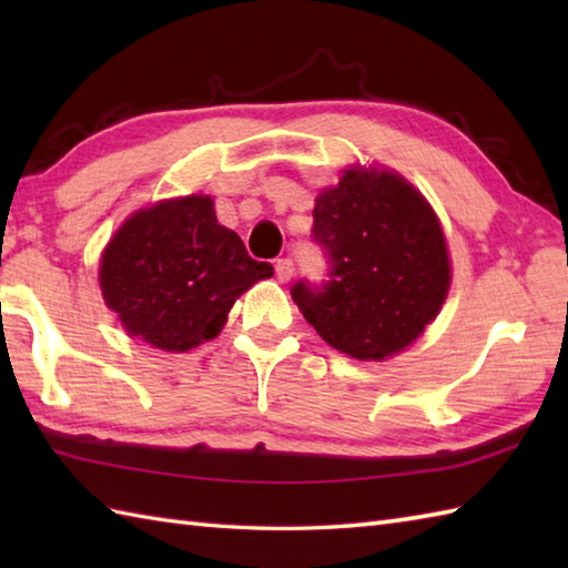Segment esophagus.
Masks as SVG:
<instances>
[{"label":"esophagus","mask_w":568,"mask_h":568,"mask_svg":"<svg viewBox=\"0 0 568 568\" xmlns=\"http://www.w3.org/2000/svg\"><path fill=\"white\" fill-rule=\"evenodd\" d=\"M295 273V263L291 258H277L275 261V275L281 283H287Z\"/></svg>","instance_id":"1"}]
</instances>
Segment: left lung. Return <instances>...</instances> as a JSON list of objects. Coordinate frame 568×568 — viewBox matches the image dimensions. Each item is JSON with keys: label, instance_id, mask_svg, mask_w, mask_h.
<instances>
[{"label": "left lung", "instance_id": "1", "mask_svg": "<svg viewBox=\"0 0 568 568\" xmlns=\"http://www.w3.org/2000/svg\"><path fill=\"white\" fill-rule=\"evenodd\" d=\"M312 241L327 281L293 285V300L324 342L361 361L403 352L437 317L452 271L437 214L393 173L346 171L312 212Z\"/></svg>", "mask_w": 568, "mask_h": 568}]
</instances>
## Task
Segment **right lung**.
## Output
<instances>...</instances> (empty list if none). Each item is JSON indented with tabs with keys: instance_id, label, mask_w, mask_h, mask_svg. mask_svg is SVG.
I'll return each instance as SVG.
<instances>
[{
	"instance_id": "1",
	"label": "right lung",
	"mask_w": 568,
	"mask_h": 568,
	"mask_svg": "<svg viewBox=\"0 0 568 568\" xmlns=\"http://www.w3.org/2000/svg\"><path fill=\"white\" fill-rule=\"evenodd\" d=\"M232 229L216 224L202 195L136 212L102 253L100 285L122 327L163 352L214 339L234 300L271 277Z\"/></svg>"
}]
</instances>
